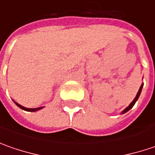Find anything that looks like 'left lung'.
Here are the masks:
<instances>
[{
  "instance_id": "1",
  "label": "left lung",
  "mask_w": 155,
  "mask_h": 155,
  "mask_svg": "<svg viewBox=\"0 0 155 155\" xmlns=\"http://www.w3.org/2000/svg\"><path fill=\"white\" fill-rule=\"evenodd\" d=\"M142 87H143V84H141V85H140V89H139V91H138V92H137V94H136V97H134V100H133V102H132L131 104H129V105H128V107H127V108L125 109V110H123V111H122V114H124V113H126V112H128V110H130V109H132V108H133V106H134V104L136 103V101L138 100V98H139V97H140V92H141V90H142Z\"/></svg>"
}]
</instances>
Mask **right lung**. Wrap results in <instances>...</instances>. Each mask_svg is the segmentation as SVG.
Returning <instances> with one entry per match:
<instances>
[{
	"mask_svg": "<svg viewBox=\"0 0 155 155\" xmlns=\"http://www.w3.org/2000/svg\"><path fill=\"white\" fill-rule=\"evenodd\" d=\"M15 104L19 107V108H21V110H26V111H30V112H35V111H37V110H41V109H43L44 107H39V108H34V109H29V108H25V107H23L22 105H21V104H17L16 102H15Z\"/></svg>",
	"mask_w": 155,
	"mask_h": 155,
	"instance_id": "add662e5",
	"label": "right lung"
}]
</instances>
